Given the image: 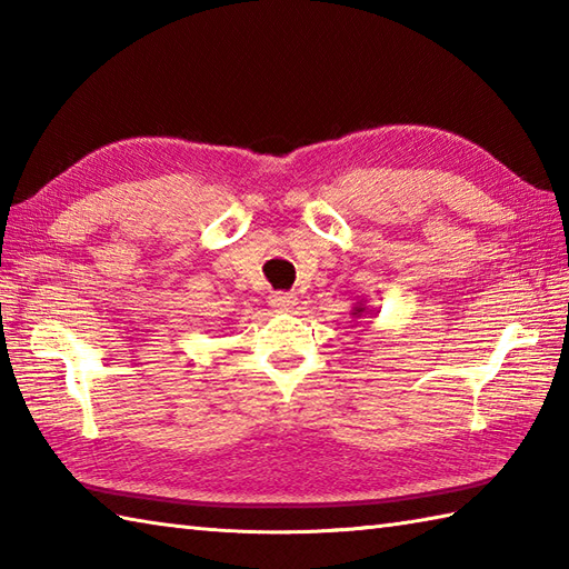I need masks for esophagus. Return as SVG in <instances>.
Instances as JSON below:
<instances>
[{
  "label": "esophagus",
  "instance_id": "1",
  "mask_svg": "<svg viewBox=\"0 0 569 569\" xmlns=\"http://www.w3.org/2000/svg\"><path fill=\"white\" fill-rule=\"evenodd\" d=\"M269 303L276 312H288L293 306H296V296L293 293H273L269 298Z\"/></svg>",
  "mask_w": 569,
  "mask_h": 569
}]
</instances>
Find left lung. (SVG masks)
I'll return each instance as SVG.
<instances>
[{
    "label": "left lung",
    "mask_w": 569,
    "mask_h": 569,
    "mask_svg": "<svg viewBox=\"0 0 569 569\" xmlns=\"http://www.w3.org/2000/svg\"><path fill=\"white\" fill-rule=\"evenodd\" d=\"M367 316H371L367 300H359V303H355V308H352V318L359 320V318H367Z\"/></svg>",
    "instance_id": "left-lung-1"
}]
</instances>
